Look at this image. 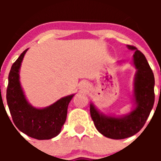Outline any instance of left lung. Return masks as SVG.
<instances>
[{"instance_id":"obj_1","label":"left lung","mask_w":161,"mask_h":161,"mask_svg":"<svg viewBox=\"0 0 161 161\" xmlns=\"http://www.w3.org/2000/svg\"><path fill=\"white\" fill-rule=\"evenodd\" d=\"M134 50L131 64L136 72L133 82L132 103L131 111L123 115L105 114L90 103V114L97 131L113 139L131 137L142 129L150 115L154 103V75L143 53L135 47L128 45ZM122 64L124 61H118Z\"/></svg>"}]
</instances>
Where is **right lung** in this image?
I'll list each match as a JSON object with an SVG mask.
<instances>
[{"instance_id":"obj_1","label":"right lung","mask_w":161,"mask_h":161,"mask_svg":"<svg viewBox=\"0 0 161 161\" xmlns=\"http://www.w3.org/2000/svg\"><path fill=\"white\" fill-rule=\"evenodd\" d=\"M24 50L12 64L8 75V106L12 120L19 131L34 139L43 140L58 136L66 121L68 107L75 94L62 97L46 108H35L28 101L20 82L21 64Z\"/></svg>"}]
</instances>
